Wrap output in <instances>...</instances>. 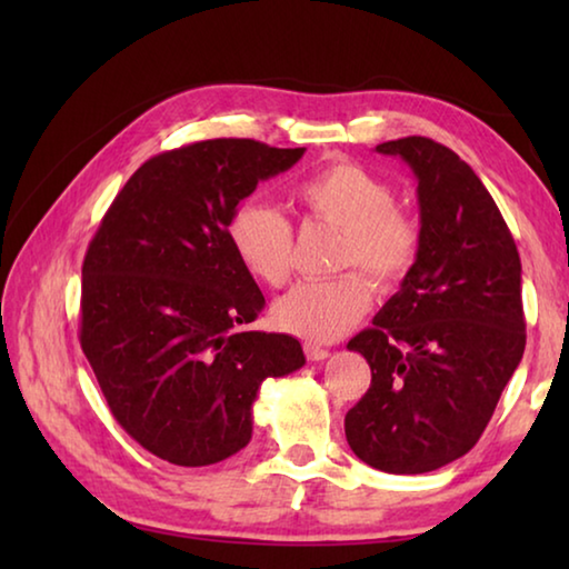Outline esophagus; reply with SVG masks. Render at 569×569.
Wrapping results in <instances>:
<instances>
[{
    "instance_id": "1",
    "label": "esophagus",
    "mask_w": 569,
    "mask_h": 569,
    "mask_svg": "<svg viewBox=\"0 0 569 569\" xmlns=\"http://www.w3.org/2000/svg\"><path fill=\"white\" fill-rule=\"evenodd\" d=\"M303 353L308 361H323V359H329L331 351L323 349V346H319V343H303Z\"/></svg>"
}]
</instances>
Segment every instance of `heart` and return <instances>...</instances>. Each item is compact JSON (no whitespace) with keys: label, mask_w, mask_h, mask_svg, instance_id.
<instances>
[{"label":"heart","mask_w":569,"mask_h":569,"mask_svg":"<svg viewBox=\"0 0 569 569\" xmlns=\"http://www.w3.org/2000/svg\"><path fill=\"white\" fill-rule=\"evenodd\" d=\"M308 218L343 230L336 268H359L379 288L399 286L417 263L421 226L393 203L387 180L353 160H336L296 186ZM228 238L246 271L266 286H283L293 273V226L276 208L243 200L228 220ZM363 272V273H365ZM362 273V274H363ZM358 271L306 281L273 306L283 331L313 341H333L371 308V283Z\"/></svg>","instance_id":"heart-1"}]
</instances>
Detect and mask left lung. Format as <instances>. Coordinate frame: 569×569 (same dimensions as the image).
Returning <instances> with one entry per match:
<instances>
[{
    "label": "left lung",
    "mask_w": 569,
    "mask_h": 569,
    "mask_svg": "<svg viewBox=\"0 0 569 569\" xmlns=\"http://www.w3.org/2000/svg\"><path fill=\"white\" fill-rule=\"evenodd\" d=\"M377 152L419 180L421 248L399 293L349 341L371 387L343 427L369 467L423 475L477 445L522 361V263L495 198L455 150L411 134Z\"/></svg>",
    "instance_id": "8db88e82"
}]
</instances>
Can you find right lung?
<instances>
[{"label":"right lung","mask_w":569,"mask_h":569,"mask_svg":"<svg viewBox=\"0 0 569 569\" xmlns=\"http://www.w3.org/2000/svg\"><path fill=\"white\" fill-rule=\"evenodd\" d=\"M303 148L190 142L132 172L82 263L80 346L120 427L150 455L206 467L243 449L268 377L306 363L286 333L246 331L266 298L228 220Z\"/></svg>","instance_id":"add662e5"}]
</instances>
